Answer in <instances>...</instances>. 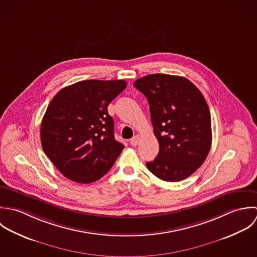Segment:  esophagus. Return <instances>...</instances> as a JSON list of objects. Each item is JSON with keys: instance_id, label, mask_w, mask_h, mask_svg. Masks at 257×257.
Masks as SVG:
<instances>
[{"instance_id": "esophagus-1", "label": "esophagus", "mask_w": 257, "mask_h": 257, "mask_svg": "<svg viewBox=\"0 0 257 257\" xmlns=\"http://www.w3.org/2000/svg\"><path fill=\"white\" fill-rule=\"evenodd\" d=\"M140 142V135H135L131 140H130V144L132 146H137Z\"/></svg>"}]
</instances>
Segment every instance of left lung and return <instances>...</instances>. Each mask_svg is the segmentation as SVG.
<instances>
[{
    "label": "left lung",
    "instance_id": "obj_1",
    "mask_svg": "<svg viewBox=\"0 0 257 257\" xmlns=\"http://www.w3.org/2000/svg\"><path fill=\"white\" fill-rule=\"evenodd\" d=\"M134 86L146 97L159 153L146 163L166 182H179L200 168L211 145L210 113L202 92L189 79L170 74H149Z\"/></svg>",
    "mask_w": 257,
    "mask_h": 257
}]
</instances>
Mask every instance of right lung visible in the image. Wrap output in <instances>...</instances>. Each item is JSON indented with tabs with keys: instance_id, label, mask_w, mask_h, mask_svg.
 I'll list each match as a JSON object with an SVG mask.
<instances>
[{
	"instance_id": "add662e5",
	"label": "right lung",
	"mask_w": 257,
	"mask_h": 257,
	"mask_svg": "<svg viewBox=\"0 0 257 257\" xmlns=\"http://www.w3.org/2000/svg\"><path fill=\"white\" fill-rule=\"evenodd\" d=\"M127 86L125 80H84L52 98L41 125L44 152L67 179L89 184L113 166L124 145L114 138L107 107Z\"/></svg>"
}]
</instances>
